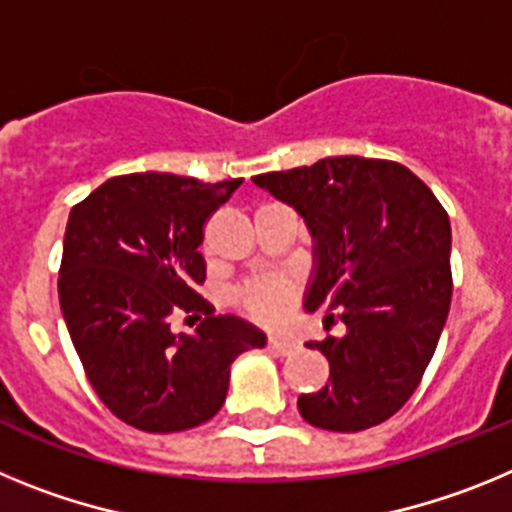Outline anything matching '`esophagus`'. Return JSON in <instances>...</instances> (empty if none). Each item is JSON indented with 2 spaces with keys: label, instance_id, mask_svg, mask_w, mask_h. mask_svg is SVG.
I'll return each mask as SVG.
<instances>
[{
  "label": "esophagus",
  "instance_id": "1",
  "mask_svg": "<svg viewBox=\"0 0 512 512\" xmlns=\"http://www.w3.org/2000/svg\"><path fill=\"white\" fill-rule=\"evenodd\" d=\"M269 348L279 356H289L297 351L295 338H284V336H269Z\"/></svg>",
  "mask_w": 512,
  "mask_h": 512
}]
</instances>
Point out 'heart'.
I'll list each match as a JSON object with an SVG mask.
<instances>
[{
    "mask_svg": "<svg viewBox=\"0 0 512 512\" xmlns=\"http://www.w3.org/2000/svg\"><path fill=\"white\" fill-rule=\"evenodd\" d=\"M295 302V287L289 279L266 277L241 289V305L259 323H277Z\"/></svg>",
    "mask_w": 512,
    "mask_h": 512,
    "instance_id": "obj_1",
    "label": "heart"
}]
</instances>
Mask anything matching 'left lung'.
<instances>
[{"mask_svg": "<svg viewBox=\"0 0 512 512\" xmlns=\"http://www.w3.org/2000/svg\"><path fill=\"white\" fill-rule=\"evenodd\" d=\"M253 184L310 230L305 310L346 323L343 336L307 341L328 359L330 382L300 395V415L336 433L384 423L420 384L449 318V215L413 171L382 158H323Z\"/></svg>", "mask_w": 512, "mask_h": 512, "instance_id": "1", "label": "left lung"}]
</instances>
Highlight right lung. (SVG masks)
Instances as JSON below:
<instances>
[{
	"mask_svg": "<svg viewBox=\"0 0 512 512\" xmlns=\"http://www.w3.org/2000/svg\"><path fill=\"white\" fill-rule=\"evenodd\" d=\"M241 182L115 176L71 210L58 274L63 320L99 400L138 431L210 420L235 356L266 346L264 330L235 315L207 312L194 333L171 330L174 315L207 307L197 295L202 228Z\"/></svg>",
	"mask_w": 512,
	"mask_h": 512,
	"instance_id": "1",
	"label": "right lung"
}]
</instances>
